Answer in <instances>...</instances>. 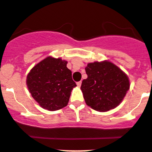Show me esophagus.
<instances>
[{
    "label": "esophagus",
    "instance_id": "esophagus-1",
    "mask_svg": "<svg viewBox=\"0 0 152 152\" xmlns=\"http://www.w3.org/2000/svg\"><path fill=\"white\" fill-rule=\"evenodd\" d=\"M76 85H77L78 87H80L81 85H82V82H81V81L80 82H78L77 83H76Z\"/></svg>",
    "mask_w": 152,
    "mask_h": 152
}]
</instances>
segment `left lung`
<instances>
[{
    "label": "left lung",
    "mask_w": 152,
    "mask_h": 152,
    "mask_svg": "<svg viewBox=\"0 0 152 152\" xmlns=\"http://www.w3.org/2000/svg\"><path fill=\"white\" fill-rule=\"evenodd\" d=\"M88 78L81 90L85 101L94 110L105 112L115 108L130 88L127 75L108 61H95L85 67Z\"/></svg>",
    "instance_id": "obj_1"
}]
</instances>
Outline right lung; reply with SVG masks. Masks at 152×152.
Here are the masks:
<instances>
[{"label": "right lung", "instance_id": "right-lung-1", "mask_svg": "<svg viewBox=\"0 0 152 152\" xmlns=\"http://www.w3.org/2000/svg\"><path fill=\"white\" fill-rule=\"evenodd\" d=\"M67 61L48 56L34 66L26 77V85L32 98L48 110L67 106L76 82Z\"/></svg>", "mask_w": 152, "mask_h": 152}]
</instances>
